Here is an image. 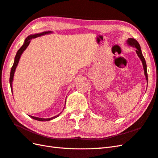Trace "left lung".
I'll list each match as a JSON object with an SVG mask.
<instances>
[{"label":"left lung","mask_w":158,"mask_h":158,"mask_svg":"<svg viewBox=\"0 0 158 158\" xmlns=\"http://www.w3.org/2000/svg\"><path fill=\"white\" fill-rule=\"evenodd\" d=\"M127 45H129V46H131V47L135 48L137 49H136V53H137L138 57H139L140 58L141 62H142V64H143L144 74H145V78H146V80H147V83H148V72H147V65H146L145 60L144 58V57H143V54H142L139 44L138 43L137 40H135V39H133V38H129L127 41Z\"/></svg>","instance_id":"left-lung-1"}]
</instances>
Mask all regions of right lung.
<instances>
[{"mask_svg":"<svg viewBox=\"0 0 158 158\" xmlns=\"http://www.w3.org/2000/svg\"><path fill=\"white\" fill-rule=\"evenodd\" d=\"M53 33L52 31H45V32H43V33H36L35 35H29L26 38V39L25 40V41H24V44L23 45L21 46V48L19 49L17 52V54L16 56H15V60H14V64H13V66L12 67V68H11V70H10V79H9V82H10V88H11V91H12V93H13V86H12V83H13V77H14V74H15V70H16V68L17 66V65L19 64V60H20V57H21V56L22 55V53H23V52L25 51V50L26 49V48L28 47L29 44H30L31 42V40L32 39H33V38H36L37 37H40L41 35H46V34H49V33ZM61 114V113H60ZM59 114L56 115V116L55 117H53L52 118H39V117H33V116H31V115H29V116L30 117H31L32 118L35 119V120H37V121H50V120H52V119L55 118H57V117H59Z\"/></svg>","mask_w":158,"mask_h":158,"instance_id":"add662e5","label":"right lung"}]
</instances>
